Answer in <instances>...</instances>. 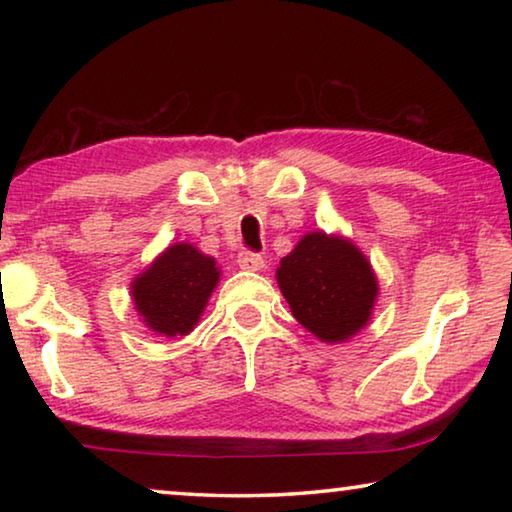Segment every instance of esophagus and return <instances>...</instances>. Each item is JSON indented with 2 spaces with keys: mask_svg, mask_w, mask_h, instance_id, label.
<instances>
[{
  "mask_svg": "<svg viewBox=\"0 0 512 512\" xmlns=\"http://www.w3.org/2000/svg\"><path fill=\"white\" fill-rule=\"evenodd\" d=\"M237 264L244 268V271H259L264 266V257L259 253H253V250H241L237 255Z\"/></svg>",
  "mask_w": 512,
  "mask_h": 512,
  "instance_id": "obj_1",
  "label": "esophagus"
}]
</instances>
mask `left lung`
Masks as SVG:
<instances>
[{
	"label": "left lung",
	"instance_id": "obj_1",
	"mask_svg": "<svg viewBox=\"0 0 512 512\" xmlns=\"http://www.w3.org/2000/svg\"><path fill=\"white\" fill-rule=\"evenodd\" d=\"M275 275L293 316L320 341H345L368 323L377 280L350 241L311 232L282 257Z\"/></svg>",
	"mask_w": 512,
	"mask_h": 512
}]
</instances>
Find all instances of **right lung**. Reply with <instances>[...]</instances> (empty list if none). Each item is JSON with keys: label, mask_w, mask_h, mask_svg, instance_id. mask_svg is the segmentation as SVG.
<instances>
[{"label": "right lung", "mask_w": 512, "mask_h": 512, "mask_svg": "<svg viewBox=\"0 0 512 512\" xmlns=\"http://www.w3.org/2000/svg\"><path fill=\"white\" fill-rule=\"evenodd\" d=\"M216 282L219 271L212 257L189 244H176L133 282L135 307L160 336L187 334L198 323Z\"/></svg>", "instance_id": "obj_1"}]
</instances>
